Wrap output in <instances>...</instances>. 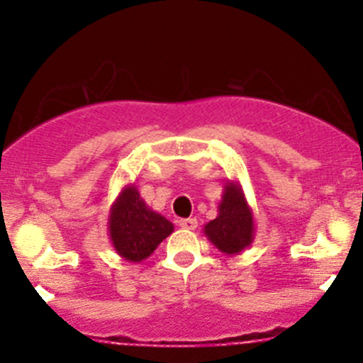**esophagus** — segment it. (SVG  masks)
<instances>
[{"mask_svg": "<svg viewBox=\"0 0 363 363\" xmlns=\"http://www.w3.org/2000/svg\"><path fill=\"white\" fill-rule=\"evenodd\" d=\"M179 226L184 230H195L196 226H199V221H196L195 218H188V219H181L179 221Z\"/></svg>", "mask_w": 363, "mask_h": 363, "instance_id": "34e87169", "label": "esophagus"}]
</instances>
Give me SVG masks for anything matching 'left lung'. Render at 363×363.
Wrapping results in <instances>:
<instances>
[{
  "label": "left lung",
  "mask_w": 363,
  "mask_h": 363,
  "mask_svg": "<svg viewBox=\"0 0 363 363\" xmlns=\"http://www.w3.org/2000/svg\"><path fill=\"white\" fill-rule=\"evenodd\" d=\"M203 233L228 256L240 255L251 246L255 240V216L239 181L225 182L218 216L203 226Z\"/></svg>",
  "instance_id": "left-lung-1"
}]
</instances>
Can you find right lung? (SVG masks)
Returning <instances> with one entry per match:
<instances>
[{
	"label": "right lung",
	"mask_w": 363,
	"mask_h": 363,
	"mask_svg": "<svg viewBox=\"0 0 363 363\" xmlns=\"http://www.w3.org/2000/svg\"><path fill=\"white\" fill-rule=\"evenodd\" d=\"M108 237L121 258L140 263L174 232V225L160 212L149 208L137 186L121 189L108 214Z\"/></svg>",
	"instance_id": "right-lung-1"
}]
</instances>
